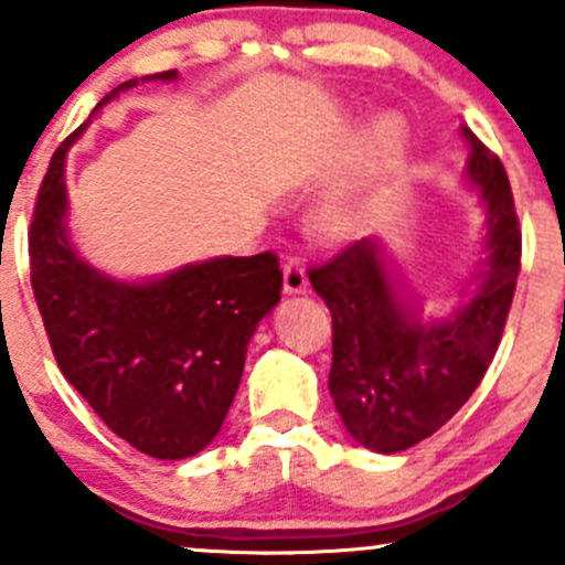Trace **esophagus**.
I'll return each mask as SVG.
<instances>
[{
  "label": "esophagus",
  "instance_id": "obj_1",
  "mask_svg": "<svg viewBox=\"0 0 565 565\" xmlns=\"http://www.w3.org/2000/svg\"><path fill=\"white\" fill-rule=\"evenodd\" d=\"M306 287H309V278H306V270L303 265H300V259L284 262V292L303 295Z\"/></svg>",
  "mask_w": 565,
  "mask_h": 565
}]
</instances>
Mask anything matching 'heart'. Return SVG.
<instances>
[{"mask_svg": "<svg viewBox=\"0 0 565 565\" xmlns=\"http://www.w3.org/2000/svg\"><path fill=\"white\" fill-rule=\"evenodd\" d=\"M385 139H388V130H385ZM363 224H366V204H361L350 193H339V196L328 199L315 215L317 232L322 237H330V241L355 235Z\"/></svg>", "mask_w": 565, "mask_h": 565, "instance_id": "b5f03b06", "label": "heart"}]
</instances>
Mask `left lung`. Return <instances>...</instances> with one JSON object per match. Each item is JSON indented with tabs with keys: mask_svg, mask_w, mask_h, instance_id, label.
<instances>
[{
	"mask_svg": "<svg viewBox=\"0 0 565 565\" xmlns=\"http://www.w3.org/2000/svg\"><path fill=\"white\" fill-rule=\"evenodd\" d=\"M467 177L487 202V270L446 322L420 324L398 300L372 237L309 267L311 287L333 317L328 388L347 431L377 454H396L435 435L481 385L514 300L522 230L500 158L465 128Z\"/></svg>",
	"mask_w": 565,
	"mask_h": 565,
	"instance_id": "1",
	"label": "left lung"
}]
</instances>
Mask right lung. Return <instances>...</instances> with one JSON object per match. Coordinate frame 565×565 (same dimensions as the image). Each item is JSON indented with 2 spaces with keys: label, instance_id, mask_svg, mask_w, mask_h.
<instances>
[{
  "label": "right lung",
  "instance_id": "obj_1",
  "mask_svg": "<svg viewBox=\"0 0 565 565\" xmlns=\"http://www.w3.org/2000/svg\"><path fill=\"white\" fill-rule=\"evenodd\" d=\"M136 84H119L95 111ZM82 130L51 156L30 224L32 292L51 352L67 383L136 451L193 457L218 435L250 333L281 300L278 256H224L150 284L111 281L93 270L65 235V152Z\"/></svg>",
  "mask_w": 565,
  "mask_h": 565
}]
</instances>
